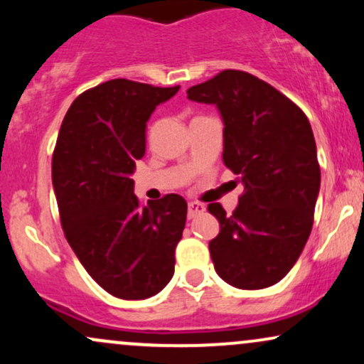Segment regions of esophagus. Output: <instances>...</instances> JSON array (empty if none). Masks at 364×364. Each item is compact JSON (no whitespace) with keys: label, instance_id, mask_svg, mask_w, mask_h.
Wrapping results in <instances>:
<instances>
[{"label":"esophagus","instance_id":"34e87169","mask_svg":"<svg viewBox=\"0 0 364 364\" xmlns=\"http://www.w3.org/2000/svg\"><path fill=\"white\" fill-rule=\"evenodd\" d=\"M203 212H205V207H203L202 203H198V202L188 203V217H190V219H193V217L203 214Z\"/></svg>","mask_w":364,"mask_h":364}]
</instances>
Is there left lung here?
I'll return each instance as SVG.
<instances>
[{
    "label": "left lung",
    "mask_w": 364,
    "mask_h": 364,
    "mask_svg": "<svg viewBox=\"0 0 364 364\" xmlns=\"http://www.w3.org/2000/svg\"><path fill=\"white\" fill-rule=\"evenodd\" d=\"M186 94L217 106L224 164L245 185L231 215L208 203L220 224L208 243L215 272L240 289L274 286L298 262L313 228L320 166L310 121L277 89L240 70H224Z\"/></svg>",
    "instance_id": "obj_1"
}]
</instances>
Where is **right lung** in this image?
<instances>
[{"label":"right lung","instance_id":"1","mask_svg":"<svg viewBox=\"0 0 364 364\" xmlns=\"http://www.w3.org/2000/svg\"><path fill=\"white\" fill-rule=\"evenodd\" d=\"M179 90L114 78L75 99L53 154V186L66 241L89 275L121 299H145L174 274L186 202L171 193L141 205L135 162L154 109Z\"/></svg>","mask_w":364,"mask_h":364}]
</instances>
